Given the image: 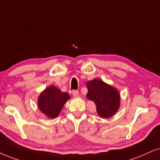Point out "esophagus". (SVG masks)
<instances>
[{
	"mask_svg": "<svg viewBox=\"0 0 160 160\" xmlns=\"http://www.w3.org/2000/svg\"><path fill=\"white\" fill-rule=\"evenodd\" d=\"M72 95H73L74 98H78V97L79 96L78 91H77V90H73V91H72Z\"/></svg>",
	"mask_w": 160,
	"mask_h": 160,
	"instance_id": "obj_1",
	"label": "esophagus"
}]
</instances>
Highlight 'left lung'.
Masks as SVG:
<instances>
[{
	"label": "left lung",
	"mask_w": 160,
	"mask_h": 160,
	"mask_svg": "<svg viewBox=\"0 0 160 160\" xmlns=\"http://www.w3.org/2000/svg\"><path fill=\"white\" fill-rule=\"evenodd\" d=\"M86 86V98L94 102L100 117L108 118L116 114L120 106V94L117 88L99 79L89 80Z\"/></svg>",
	"instance_id": "1"
}]
</instances>
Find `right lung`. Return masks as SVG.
I'll list each match as a JSON object with an SVG mask.
<instances>
[{
    "instance_id": "add662e5",
    "label": "right lung",
    "mask_w": 160,
    "mask_h": 160,
    "mask_svg": "<svg viewBox=\"0 0 160 160\" xmlns=\"http://www.w3.org/2000/svg\"><path fill=\"white\" fill-rule=\"evenodd\" d=\"M70 98L68 93L61 92L56 86H50L38 97V108L48 118L54 119L59 115L62 107Z\"/></svg>"
}]
</instances>
